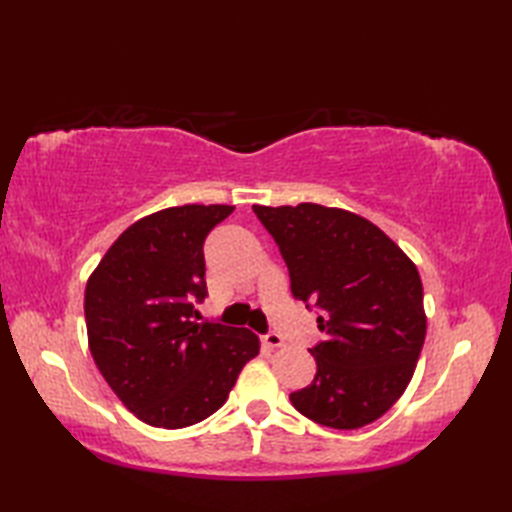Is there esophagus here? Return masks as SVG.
Segmentation results:
<instances>
[{"mask_svg": "<svg viewBox=\"0 0 512 512\" xmlns=\"http://www.w3.org/2000/svg\"><path fill=\"white\" fill-rule=\"evenodd\" d=\"M264 343H266L268 347H273V350H277V347H284V345H286V339H284V336H281L279 332H268V334L264 336Z\"/></svg>", "mask_w": 512, "mask_h": 512, "instance_id": "obj_1", "label": "esophagus"}]
</instances>
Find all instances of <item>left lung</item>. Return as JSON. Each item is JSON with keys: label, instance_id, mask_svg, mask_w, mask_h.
I'll return each instance as SVG.
<instances>
[{"label": "left lung", "instance_id": "8db88e82", "mask_svg": "<svg viewBox=\"0 0 512 512\" xmlns=\"http://www.w3.org/2000/svg\"><path fill=\"white\" fill-rule=\"evenodd\" d=\"M253 211L281 250L292 297L321 310L317 374L290 402L332 429L378 420L405 394L427 334L416 264L350 211L312 202Z\"/></svg>", "mask_w": 512, "mask_h": 512}]
</instances>
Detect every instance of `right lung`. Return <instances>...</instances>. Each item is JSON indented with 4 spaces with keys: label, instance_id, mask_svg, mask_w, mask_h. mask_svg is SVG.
Returning <instances> with one entry per match:
<instances>
[{
    "label": "right lung",
    "instance_id": "add662e5",
    "mask_svg": "<svg viewBox=\"0 0 512 512\" xmlns=\"http://www.w3.org/2000/svg\"><path fill=\"white\" fill-rule=\"evenodd\" d=\"M228 204H184L134 222L85 286V325L99 372L151 427L182 429L220 409L259 354L246 328L198 323L204 239Z\"/></svg>",
    "mask_w": 512,
    "mask_h": 512
}]
</instances>
